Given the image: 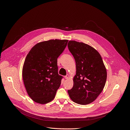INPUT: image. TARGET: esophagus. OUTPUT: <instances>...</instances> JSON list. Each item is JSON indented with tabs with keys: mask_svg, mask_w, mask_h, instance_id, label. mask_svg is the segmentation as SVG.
Here are the masks:
<instances>
[{
	"mask_svg": "<svg viewBox=\"0 0 130 130\" xmlns=\"http://www.w3.org/2000/svg\"><path fill=\"white\" fill-rule=\"evenodd\" d=\"M69 78V75H66L65 76V79H68V78Z\"/></svg>",
	"mask_w": 130,
	"mask_h": 130,
	"instance_id": "esophagus-1",
	"label": "esophagus"
}]
</instances>
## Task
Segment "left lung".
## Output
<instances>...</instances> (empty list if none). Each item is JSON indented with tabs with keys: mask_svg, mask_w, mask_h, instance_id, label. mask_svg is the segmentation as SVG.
I'll return each instance as SVG.
<instances>
[{
	"mask_svg": "<svg viewBox=\"0 0 130 130\" xmlns=\"http://www.w3.org/2000/svg\"><path fill=\"white\" fill-rule=\"evenodd\" d=\"M67 46L76 69L73 86L68 93L75 103L90 104L103 90L107 78L106 68L99 53L91 46L74 40H70Z\"/></svg>",
	"mask_w": 130,
	"mask_h": 130,
	"instance_id": "obj_1",
	"label": "left lung"
}]
</instances>
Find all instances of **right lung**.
Masks as SVG:
<instances>
[{
	"instance_id": "obj_1",
	"label": "right lung",
	"mask_w": 130,
	"mask_h": 130,
	"mask_svg": "<svg viewBox=\"0 0 130 130\" xmlns=\"http://www.w3.org/2000/svg\"><path fill=\"white\" fill-rule=\"evenodd\" d=\"M68 40L52 39L37 44L26 57L23 68L24 83L29 97L46 104L55 98L63 77L58 73L57 58Z\"/></svg>"
}]
</instances>
